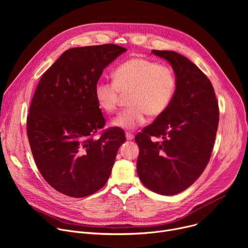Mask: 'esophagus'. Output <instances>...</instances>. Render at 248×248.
Segmentation results:
<instances>
[{
    "mask_svg": "<svg viewBox=\"0 0 248 248\" xmlns=\"http://www.w3.org/2000/svg\"><path fill=\"white\" fill-rule=\"evenodd\" d=\"M125 137H126V140H132L134 136H133V134H131L129 132H126L125 133Z\"/></svg>",
    "mask_w": 248,
    "mask_h": 248,
    "instance_id": "1",
    "label": "esophagus"
}]
</instances>
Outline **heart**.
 <instances>
[{"label": "heart", "instance_id": "obj_1", "mask_svg": "<svg viewBox=\"0 0 248 248\" xmlns=\"http://www.w3.org/2000/svg\"><path fill=\"white\" fill-rule=\"evenodd\" d=\"M113 78L114 81H97L94 96L103 111L113 113L122 95L129 94L131 107L112 121L114 127L124 130L144 124L147 115L161 116L170 106L178 84L171 67L142 58H133L119 65Z\"/></svg>", "mask_w": 248, "mask_h": 248}]
</instances>
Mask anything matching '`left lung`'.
<instances>
[{
  "mask_svg": "<svg viewBox=\"0 0 248 248\" xmlns=\"http://www.w3.org/2000/svg\"><path fill=\"white\" fill-rule=\"evenodd\" d=\"M152 54L169 62L178 84L168 109L135 136L137 174L150 190L174 195L189 187L206 168L219 107L210 80L187 58L173 51L153 50Z\"/></svg>",
  "mask_w": 248,
  "mask_h": 248,
  "instance_id": "1",
  "label": "left lung"
}]
</instances>
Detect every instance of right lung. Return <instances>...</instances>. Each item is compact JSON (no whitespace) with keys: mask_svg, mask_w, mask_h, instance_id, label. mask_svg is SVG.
I'll list each match as a JSON object with an SVG mask.
<instances>
[{"mask_svg":"<svg viewBox=\"0 0 248 248\" xmlns=\"http://www.w3.org/2000/svg\"><path fill=\"white\" fill-rule=\"evenodd\" d=\"M126 52L114 44L72 48L42 76L27 117L33 158L45 181L59 192L85 197L107 183L125 141L121 128L105 125L94 96L103 70Z\"/></svg>","mask_w":248,"mask_h":248,"instance_id":"obj_1","label":"right lung"}]
</instances>
